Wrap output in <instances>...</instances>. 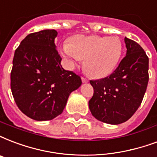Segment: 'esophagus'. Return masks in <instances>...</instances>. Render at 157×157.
I'll return each mask as SVG.
<instances>
[{"label":"esophagus","instance_id":"34e87169","mask_svg":"<svg viewBox=\"0 0 157 157\" xmlns=\"http://www.w3.org/2000/svg\"><path fill=\"white\" fill-rule=\"evenodd\" d=\"M82 82L83 83H88V78H82Z\"/></svg>","mask_w":157,"mask_h":157}]
</instances>
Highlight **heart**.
I'll list each match as a JSON object with an SVG mask.
<instances>
[{
  "instance_id": "b5f03b06",
  "label": "heart",
  "mask_w": 157,
  "mask_h": 157,
  "mask_svg": "<svg viewBox=\"0 0 157 157\" xmlns=\"http://www.w3.org/2000/svg\"><path fill=\"white\" fill-rule=\"evenodd\" d=\"M123 52L117 37L75 35L62 47V55L70 66L84 59L83 68L91 77L105 78L115 70Z\"/></svg>"
}]
</instances>
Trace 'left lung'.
Returning a JSON list of instances; mask_svg holds the SVG:
<instances>
[{
  "label": "left lung",
  "mask_w": 157,
  "mask_h": 157,
  "mask_svg": "<svg viewBox=\"0 0 157 157\" xmlns=\"http://www.w3.org/2000/svg\"><path fill=\"white\" fill-rule=\"evenodd\" d=\"M127 54L108 77L91 80L94 96L88 102L92 115L108 124L128 121L136 113L147 90L149 59L140 44L125 37Z\"/></svg>",
  "instance_id": "8db88e82"
}]
</instances>
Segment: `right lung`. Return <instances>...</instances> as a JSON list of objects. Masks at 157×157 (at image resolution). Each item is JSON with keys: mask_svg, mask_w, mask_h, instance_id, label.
<instances>
[{"mask_svg": "<svg viewBox=\"0 0 157 157\" xmlns=\"http://www.w3.org/2000/svg\"><path fill=\"white\" fill-rule=\"evenodd\" d=\"M55 29L29 34L16 49L10 88L16 105L36 121L52 120L63 113L69 94L82 84L81 78L62 68Z\"/></svg>", "mask_w": 157, "mask_h": 157, "instance_id": "add662e5", "label": "right lung"}]
</instances>
